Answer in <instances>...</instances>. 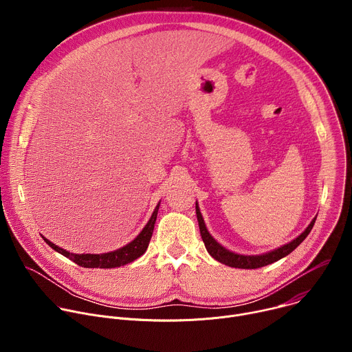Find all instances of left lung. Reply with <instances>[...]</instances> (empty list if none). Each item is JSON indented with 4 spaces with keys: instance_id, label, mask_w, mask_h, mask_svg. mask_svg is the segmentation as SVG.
I'll list each match as a JSON object with an SVG mask.
<instances>
[{
    "instance_id": "8db88e82",
    "label": "left lung",
    "mask_w": 352,
    "mask_h": 352,
    "mask_svg": "<svg viewBox=\"0 0 352 352\" xmlns=\"http://www.w3.org/2000/svg\"><path fill=\"white\" fill-rule=\"evenodd\" d=\"M196 216H197V221H199V230H200V235H202V239L205 242V246L208 249V252L210 254L212 258H214L216 261L230 266V267H238V269H258V267H263L267 266L270 263H274L277 261H280L281 258L287 256L288 254H291L292 250L302 242L308 234L311 232V230L314 228V224L316 221V219L312 220V223L308 226V228L300 234L298 238H295L294 241H291L289 243L272 250L269 254L265 255H256V256H245V255H238V254H232L230 250H227L226 248H223L220 243H217L213 236L209 234L204 217L200 214L199 206L196 204Z\"/></svg>"
}]
</instances>
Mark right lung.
<instances>
[{
	"label": "right lung",
	"mask_w": 352,
	"mask_h": 352,
	"mask_svg": "<svg viewBox=\"0 0 352 352\" xmlns=\"http://www.w3.org/2000/svg\"><path fill=\"white\" fill-rule=\"evenodd\" d=\"M159 206L160 204L156 206L152 217H150L148 223L144 226V228L140 231V234L128 245L122 246L121 249L114 250V252H109V254H100V255H93V254H71L68 250L57 246L56 243L50 242L48 239L44 241L47 242V245L52 246L54 250H57L58 254L64 255L65 258L71 259L72 262H75L76 265L82 266V267H98V269H113V267H120L124 265H128L131 262H133L135 259H138L139 256H142L146 249L148 246L150 238H152L153 230H155V223L157 219V212H159Z\"/></svg>",
	"instance_id": "add662e5"
}]
</instances>
